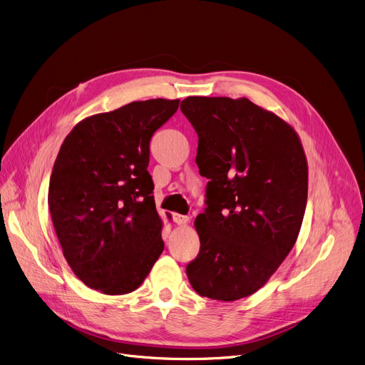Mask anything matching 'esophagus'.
<instances>
[{
  "label": "esophagus",
  "mask_w": 365,
  "mask_h": 365,
  "mask_svg": "<svg viewBox=\"0 0 365 365\" xmlns=\"http://www.w3.org/2000/svg\"><path fill=\"white\" fill-rule=\"evenodd\" d=\"M174 222L175 224H178V225H185L187 222H188V217H185V215H180V213H174Z\"/></svg>",
  "instance_id": "1"
}]
</instances>
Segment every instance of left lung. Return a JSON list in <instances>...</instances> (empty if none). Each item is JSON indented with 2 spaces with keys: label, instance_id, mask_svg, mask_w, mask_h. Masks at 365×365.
Wrapping results in <instances>:
<instances>
[{
  "label": "left lung",
  "instance_id": "8db88e82",
  "mask_svg": "<svg viewBox=\"0 0 365 365\" xmlns=\"http://www.w3.org/2000/svg\"><path fill=\"white\" fill-rule=\"evenodd\" d=\"M181 112L199 137L205 210L200 250L187 277L222 302L258 292L296 243L308 199V165L293 128L247 98L187 97Z\"/></svg>",
  "mask_w": 365,
  "mask_h": 365
}]
</instances>
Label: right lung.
Segmentation results:
<instances>
[{"label":"right lung","mask_w":365,"mask_h":365,"mask_svg":"<svg viewBox=\"0 0 365 365\" xmlns=\"http://www.w3.org/2000/svg\"><path fill=\"white\" fill-rule=\"evenodd\" d=\"M178 104L155 98L90 116L60 147L48 187L51 220L69 267L94 290L134 292L163 252L147 166L150 140Z\"/></svg>","instance_id":"obj_1"}]
</instances>
